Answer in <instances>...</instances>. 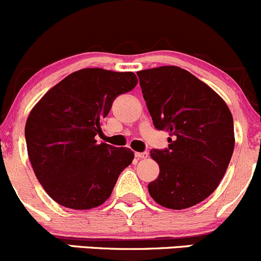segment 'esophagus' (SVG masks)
Returning a JSON list of instances; mask_svg holds the SVG:
<instances>
[{
    "mask_svg": "<svg viewBox=\"0 0 261 261\" xmlns=\"http://www.w3.org/2000/svg\"><path fill=\"white\" fill-rule=\"evenodd\" d=\"M136 157L137 158H147L148 157V152H136Z\"/></svg>",
    "mask_w": 261,
    "mask_h": 261,
    "instance_id": "obj_1",
    "label": "esophagus"
}]
</instances>
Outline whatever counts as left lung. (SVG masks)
<instances>
[{
  "instance_id": "left-lung-1",
  "label": "left lung",
  "mask_w": 261,
  "mask_h": 261,
  "mask_svg": "<svg viewBox=\"0 0 261 261\" xmlns=\"http://www.w3.org/2000/svg\"><path fill=\"white\" fill-rule=\"evenodd\" d=\"M137 75L153 124L170 133L168 148L150 150L160 174L148 185L149 195L172 210L197 205L219 186L232 155L229 107L208 85L178 66Z\"/></svg>"
}]
</instances>
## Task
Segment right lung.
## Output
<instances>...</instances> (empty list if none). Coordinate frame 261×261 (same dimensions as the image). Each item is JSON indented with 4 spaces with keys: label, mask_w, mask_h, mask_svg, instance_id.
Listing matches in <instances>:
<instances>
[{
    "label": "right lung",
    "mask_w": 261,
    "mask_h": 261,
    "mask_svg": "<svg viewBox=\"0 0 261 261\" xmlns=\"http://www.w3.org/2000/svg\"><path fill=\"white\" fill-rule=\"evenodd\" d=\"M134 72L82 69L40 99L25 127L29 158L47 195L64 207L89 210L112 195L133 150L96 143L114 99L133 89Z\"/></svg>",
    "instance_id": "1"
}]
</instances>
